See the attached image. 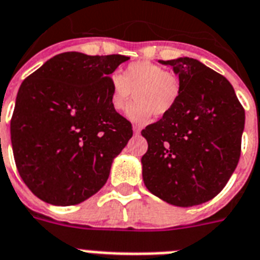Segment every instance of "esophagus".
Masks as SVG:
<instances>
[{"label": "esophagus", "instance_id": "obj_1", "mask_svg": "<svg viewBox=\"0 0 260 260\" xmlns=\"http://www.w3.org/2000/svg\"><path fill=\"white\" fill-rule=\"evenodd\" d=\"M132 129H134V134L136 135V136H137V135H140L141 128L139 125H134V126H132Z\"/></svg>", "mask_w": 260, "mask_h": 260}]
</instances>
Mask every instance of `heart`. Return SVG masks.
Returning a JSON list of instances; mask_svg holds the SVG:
<instances>
[{
	"label": "heart",
	"mask_w": 260,
	"mask_h": 260,
	"mask_svg": "<svg viewBox=\"0 0 260 260\" xmlns=\"http://www.w3.org/2000/svg\"><path fill=\"white\" fill-rule=\"evenodd\" d=\"M181 92L180 79L158 64L135 62L126 66L121 75L110 79V103L113 110L126 111V117L136 124L147 123L152 115L162 116L173 110Z\"/></svg>",
	"instance_id": "1"
}]
</instances>
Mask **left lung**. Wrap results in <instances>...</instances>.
<instances>
[{"label": "left lung", "mask_w": 260, "mask_h": 260, "mask_svg": "<svg viewBox=\"0 0 260 260\" xmlns=\"http://www.w3.org/2000/svg\"><path fill=\"white\" fill-rule=\"evenodd\" d=\"M173 67L181 92L171 112L141 131L148 190L168 204L190 208L214 198L241 156L245 110L224 76L193 58L158 60Z\"/></svg>", "instance_id": "left-lung-1"}]
</instances>
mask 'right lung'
I'll use <instances>...</instances> for the list:
<instances>
[{
  "instance_id": "1",
  "label": "right lung",
  "mask_w": 260,
  "mask_h": 260,
  "mask_svg": "<svg viewBox=\"0 0 260 260\" xmlns=\"http://www.w3.org/2000/svg\"><path fill=\"white\" fill-rule=\"evenodd\" d=\"M128 59L62 52L19 87L10 123L15 165L47 204L70 206L92 197L134 135L110 103V75Z\"/></svg>"
}]
</instances>
